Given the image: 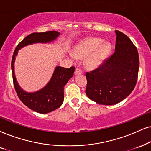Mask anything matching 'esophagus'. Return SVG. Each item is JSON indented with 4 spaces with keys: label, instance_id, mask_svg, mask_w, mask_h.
<instances>
[{
    "label": "esophagus",
    "instance_id": "esophagus-1",
    "mask_svg": "<svg viewBox=\"0 0 151 151\" xmlns=\"http://www.w3.org/2000/svg\"><path fill=\"white\" fill-rule=\"evenodd\" d=\"M82 73H83V72H82V70L81 69H79V68H76L75 72H74V74H81Z\"/></svg>",
    "mask_w": 151,
    "mask_h": 151
}]
</instances>
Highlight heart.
<instances>
[{"mask_svg": "<svg viewBox=\"0 0 151 151\" xmlns=\"http://www.w3.org/2000/svg\"><path fill=\"white\" fill-rule=\"evenodd\" d=\"M102 40L97 38H91V39L86 40L79 44L73 50V56L76 58H86L91 53L96 51L100 46L102 45ZM110 51V46L105 45L100 47L98 51H95L93 54L88 58L87 65L91 68L98 67L107 53Z\"/></svg>", "mask_w": 151, "mask_h": 151, "instance_id": "obj_1", "label": "heart"}]
</instances>
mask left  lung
I'll return each mask as SVG.
<instances>
[{
	"instance_id": "1",
	"label": "left lung",
	"mask_w": 151,
	"mask_h": 151,
	"mask_svg": "<svg viewBox=\"0 0 151 151\" xmlns=\"http://www.w3.org/2000/svg\"><path fill=\"white\" fill-rule=\"evenodd\" d=\"M115 51L98 68L86 73L88 98L103 105L121 102L132 93L138 78L137 47L126 35L116 30Z\"/></svg>"
}]
</instances>
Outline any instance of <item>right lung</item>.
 Wrapping results in <instances>:
<instances>
[{
    "label": "right lung",
    "instance_id": "right-lung-1",
    "mask_svg": "<svg viewBox=\"0 0 151 151\" xmlns=\"http://www.w3.org/2000/svg\"><path fill=\"white\" fill-rule=\"evenodd\" d=\"M59 35L60 33L57 31H46L30 34L18 44L13 53L11 68L15 91L19 98L25 105L37 113H49L61 106L64 99V86L72 77L75 68L72 66L70 68H65L57 66L47 86L37 92L27 93L21 88L15 78L14 60L18 50L22 47L33 43L49 42L54 40Z\"/></svg>",
    "mask_w": 151,
    "mask_h": 151
}]
</instances>
